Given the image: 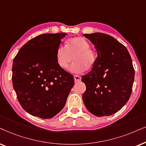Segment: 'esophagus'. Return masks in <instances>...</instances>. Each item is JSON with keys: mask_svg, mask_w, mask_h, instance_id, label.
Listing matches in <instances>:
<instances>
[{"mask_svg": "<svg viewBox=\"0 0 146 146\" xmlns=\"http://www.w3.org/2000/svg\"><path fill=\"white\" fill-rule=\"evenodd\" d=\"M74 80H75V82H79L81 80V77L79 76V75H75L74 76Z\"/></svg>", "mask_w": 146, "mask_h": 146, "instance_id": "esophagus-1", "label": "esophagus"}]
</instances>
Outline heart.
<instances>
[{
    "mask_svg": "<svg viewBox=\"0 0 146 146\" xmlns=\"http://www.w3.org/2000/svg\"><path fill=\"white\" fill-rule=\"evenodd\" d=\"M73 59L75 61L69 68L73 73H81L94 65V53L90 48V44L84 38H71L67 40L65 46H60L57 48L56 61L60 68L67 69Z\"/></svg>",
    "mask_w": 146,
    "mask_h": 146,
    "instance_id": "b5f03b06",
    "label": "heart"
}]
</instances>
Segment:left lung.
<instances>
[{"label":"left lung","instance_id":"8db88e82","mask_svg":"<svg viewBox=\"0 0 146 146\" xmlns=\"http://www.w3.org/2000/svg\"><path fill=\"white\" fill-rule=\"evenodd\" d=\"M95 46L98 57L92 69L82 76L86 85L82 98L93 115L102 117L117 112L131 94L135 71L125 46L109 35L84 34Z\"/></svg>","mask_w":146,"mask_h":146}]
</instances>
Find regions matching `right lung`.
<instances>
[{
  "instance_id": "1",
  "label": "right lung",
  "mask_w": 146,
  "mask_h": 146,
  "mask_svg": "<svg viewBox=\"0 0 146 146\" xmlns=\"http://www.w3.org/2000/svg\"><path fill=\"white\" fill-rule=\"evenodd\" d=\"M66 35H40L25 43L14 58L13 87L21 106L31 115L54 117L63 110L74 85L73 75L56 61V52Z\"/></svg>"
}]
</instances>
